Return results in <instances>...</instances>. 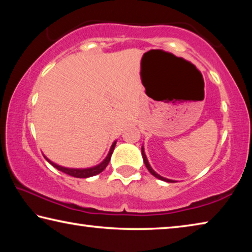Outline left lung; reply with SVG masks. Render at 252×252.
Instances as JSON below:
<instances>
[{
    "label": "left lung",
    "mask_w": 252,
    "mask_h": 252,
    "mask_svg": "<svg viewBox=\"0 0 252 252\" xmlns=\"http://www.w3.org/2000/svg\"><path fill=\"white\" fill-rule=\"evenodd\" d=\"M141 151H142V158H143V161H144V164H146V167H147V169L149 170V171H150V173L152 174V176H155L156 178H158V179H160V180H163V181H167V182H174V181H172V180H170V179H167V178H163V177H161V176H159V174H158L155 170H153L152 168H151V165L149 164V162H148V159H147V156H146V153H144V150H143V148H141Z\"/></svg>",
    "instance_id": "8db88e82"
}]
</instances>
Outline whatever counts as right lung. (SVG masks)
I'll return each mask as SVG.
<instances>
[{"label": "right lung", "instance_id": "1", "mask_svg": "<svg viewBox=\"0 0 252 252\" xmlns=\"http://www.w3.org/2000/svg\"><path fill=\"white\" fill-rule=\"evenodd\" d=\"M116 142H113L112 147H111L110 151H109V155L106 156L105 159L101 162L100 164L95 165V167H92V168H88V169H70V168H64V167H61V165H58L53 163L52 161H50L48 158H45L46 160H48L51 164L53 165L54 168H57L60 171L64 172L66 174H69L71 177H74V178H89V177H93V176H96V174L101 173L103 170L106 168V165L109 164L110 159H111V156H112V152L114 150V147H116Z\"/></svg>", "mask_w": 252, "mask_h": 252}]
</instances>
